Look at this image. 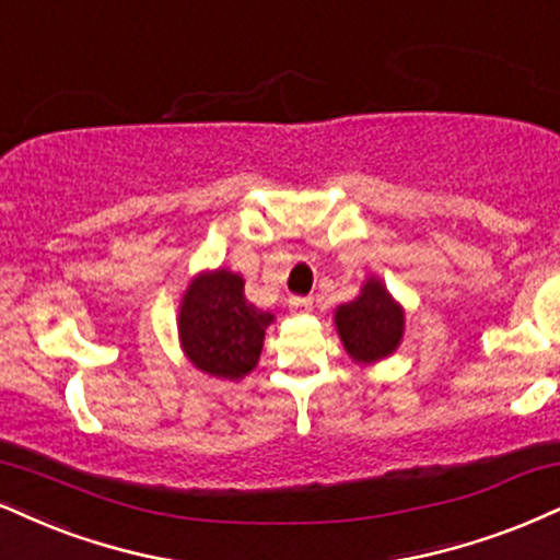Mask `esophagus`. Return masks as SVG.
<instances>
[{
  "instance_id": "1",
  "label": "esophagus",
  "mask_w": 560,
  "mask_h": 560,
  "mask_svg": "<svg viewBox=\"0 0 560 560\" xmlns=\"http://www.w3.org/2000/svg\"><path fill=\"white\" fill-rule=\"evenodd\" d=\"M312 306H314L312 299H301V295L288 299V308H291V314H308L312 312Z\"/></svg>"
}]
</instances>
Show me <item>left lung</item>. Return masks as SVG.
Listing matches in <instances>:
<instances>
[{
	"mask_svg": "<svg viewBox=\"0 0 560 560\" xmlns=\"http://www.w3.org/2000/svg\"><path fill=\"white\" fill-rule=\"evenodd\" d=\"M335 329L345 353L358 365H374L395 355L405 337V308L382 278L369 275L361 293L335 308Z\"/></svg>",
	"mask_w": 560,
	"mask_h": 560,
	"instance_id": "obj_1",
	"label": "left lung"
}]
</instances>
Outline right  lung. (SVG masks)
Listing matches in <instances>:
<instances>
[{
    "label": "right lung",
    "instance_id": "add662e5",
    "mask_svg": "<svg viewBox=\"0 0 560 560\" xmlns=\"http://www.w3.org/2000/svg\"><path fill=\"white\" fill-rule=\"evenodd\" d=\"M275 316L244 295V278L228 267L202 269L178 301V342L186 361L207 376L238 382L257 369Z\"/></svg>",
    "mask_w": 560,
    "mask_h": 560
}]
</instances>
